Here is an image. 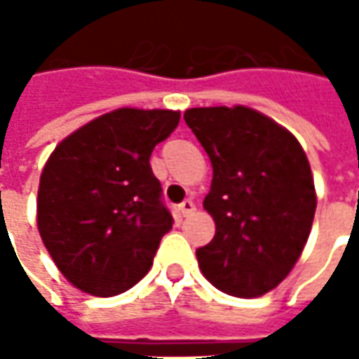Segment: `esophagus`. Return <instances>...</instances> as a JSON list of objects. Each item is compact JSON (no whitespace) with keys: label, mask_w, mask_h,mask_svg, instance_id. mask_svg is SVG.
<instances>
[{"label":"esophagus","mask_w":359,"mask_h":359,"mask_svg":"<svg viewBox=\"0 0 359 359\" xmlns=\"http://www.w3.org/2000/svg\"><path fill=\"white\" fill-rule=\"evenodd\" d=\"M196 212V205H194V201L191 200H186L180 203V214L184 215V217H187V215H191Z\"/></svg>","instance_id":"34e87169"}]
</instances>
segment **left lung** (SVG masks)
Here are the masks:
<instances>
[{"label": "left lung", "instance_id": "obj_1", "mask_svg": "<svg viewBox=\"0 0 359 359\" xmlns=\"http://www.w3.org/2000/svg\"><path fill=\"white\" fill-rule=\"evenodd\" d=\"M184 119L214 170L203 210L215 236L196 252L201 273L229 296H264L310 238L318 198L308 156L292 131L245 105L191 107Z\"/></svg>", "mask_w": 359, "mask_h": 359}]
</instances>
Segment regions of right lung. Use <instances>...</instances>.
Instances as JSON below:
<instances>
[{"mask_svg": "<svg viewBox=\"0 0 359 359\" xmlns=\"http://www.w3.org/2000/svg\"><path fill=\"white\" fill-rule=\"evenodd\" d=\"M177 123L173 109L119 107L51 151L39 177L37 229L77 290L118 296L149 271L173 224L149 156Z\"/></svg>", "mask_w": 359, "mask_h": 359, "instance_id": "1", "label": "right lung"}]
</instances>
